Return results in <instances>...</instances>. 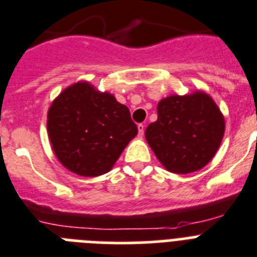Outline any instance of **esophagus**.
Here are the masks:
<instances>
[{
	"label": "esophagus",
	"mask_w": 257,
	"mask_h": 257,
	"mask_svg": "<svg viewBox=\"0 0 257 257\" xmlns=\"http://www.w3.org/2000/svg\"><path fill=\"white\" fill-rule=\"evenodd\" d=\"M137 129H139V136H140V137H143V136H144V131H145V125H144V124H139V125H137Z\"/></svg>",
	"instance_id": "1"
}]
</instances>
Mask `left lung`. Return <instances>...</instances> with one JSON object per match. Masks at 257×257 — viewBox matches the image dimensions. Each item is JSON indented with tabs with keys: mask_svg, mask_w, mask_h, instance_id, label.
<instances>
[{
	"mask_svg": "<svg viewBox=\"0 0 257 257\" xmlns=\"http://www.w3.org/2000/svg\"><path fill=\"white\" fill-rule=\"evenodd\" d=\"M157 116L148 125L145 139L166 170L189 174L211 161L226 128L211 96L202 91L168 96L158 103Z\"/></svg>",
	"mask_w": 257,
	"mask_h": 257,
	"instance_id": "1",
	"label": "left lung"
}]
</instances>
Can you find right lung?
I'll return each mask as SVG.
<instances>
[{
    "instance_id": "right-lung-1",
    "label": "right lung",
    "mask_w": 257,
    "mask_h": 257,
    "mask_svg": "<svg viewBox=\"0 0 257 257\" xmlns=\"http://www.w3.org/2000/svg\"><path fill=\"white\" fill-rule=\"evenodd\" d=\"M47 132L54 153L70 172L97 177L113 168L137 135L128 107L112 93L78 81L55 97L47 112Z\"/></svg>"
}]
</instances>
